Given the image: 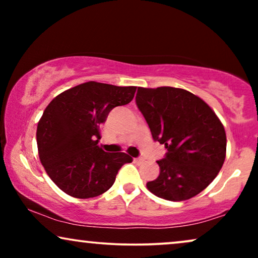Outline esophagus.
Here are the masks:
<instances>
[{"instance_id":"obj_1","label":"esophagus","mask_w":258,"mask_h":258,"mask_svg":"<svg viewBox=\"0 0 258 258\" xmlns=\"http://www.w3.org/2000/svg\"><path fill=\"white\" fill-rule=\"evenodd\" d=\"M134 162H135V163H143V162H144V158H142V157L134 158Z\"/></svg>"}]
</instances>
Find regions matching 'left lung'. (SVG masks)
Instances as JSON below:
<instances>
[{
    "instance_id": "8db88e82",
    "label": "left lung",
    "mask_w": 258,
    "mask_h": 258,
    "mask_svg": "<svg viewBox=\"0 0 258 258\" xmlns=\"http://www.w3.org/2000/svg\"><path fill=\"white\" fill-rule=\"evenodd\" d=\"M136 103L153 139L168 150L148 190L174 202L196 196L224 163L227 135L221 119L202 98L181 88L139 87Z\"/></svg>"
}]
</instances>
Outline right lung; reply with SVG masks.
<instances>
[{"instance_id":"1","label":"right lung","mask_w":258,"mask_h":258,"mask_svg":"<svg viewBox=\"0 0 258 258\" xmlns=\"http://www.w3.org/2000/svg\"><path fill=\"white\" fill-rule=\"evenodd\" d=\"M136 87L89 82L57 95L37 124L38 156L45 172L62 191L76 199L100 196L133 158L105 153L98 146L100 125L112 108L128 104Z\"/></svg>"}]
</instances>
